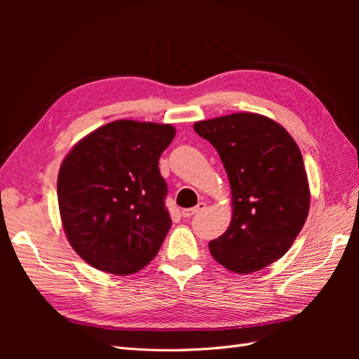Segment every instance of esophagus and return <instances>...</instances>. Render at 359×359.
I'll return each mask as SVG.
<instances>
[{"label": "esophagus", "instance_id": "34e87169", "mask_svg": "<svg viewBox=\"0 0 359 359\" xmlns=\"http://www.w3.org/2000/svg\"><path fill=\"white\" fill-rule=\"evenodd\" d=\"M205 202H199L196 206H193V208H187V210H182L181 211V214H182V217H186V219H190V217H193V215H196L199 211H202L203 208H205Z\"/></svg>", "mask_w": 359, "mask_h": 359}]
</instances>
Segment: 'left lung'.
I'll use <instances>...</instances> for the list:
<instances>
[{
  "instance_id": "left-lung-1",
  "label": "left lung",
  "mask_w": 359,
  "mask_h": 359,
  "mask_svg": "<svg viewBox=\"0 0 359 359\" xmlns=\"http://www.w3.org/2000/svg\"><path fill=\"white\" fill-rule=\"evenodd\" d=\"M193 128L217 149L232 190L231 226L210 241V252L232 273L260 271L285 256L307 220L301 151L283 127L257 114L198 121Z\"/></svg>"
}]
</instances>
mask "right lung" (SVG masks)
Wrapping results in <instances>:
<instances>
[{"mask_svg": "<svg viewBox=\"0 0 359 359\" xmlns=\"http://www.w3.org/2000/svg\"><path fill=\"white\" fill-rule=\"evenodd\" d=\"M173 137L170 124L119 119L64 158L57 186L62 227L86 264L128 276L156 257L172 224L158 158Z\"/></svg>", "mask_w": 359, "mask_h": 359, "instance_id": "1", "label": "right lung"}]
</instances>
